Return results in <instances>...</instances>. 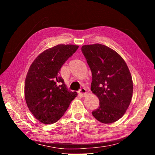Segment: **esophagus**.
Wrapping results in <instances>:
<instances>
[{"mask_svg":"<svg viewBox=\"0 0 155 155\" xmlns=\"http://www.w3.org/2000/svg\"><path fill=\"white\" fill-rule=\"evenodd\" d=\"M87 91V90H86V89L81 88V89H80L79 90H78V93L82 97H84L86 95V94H87V91Z\"/></svg>","mask_w":155,"mask_h":155,"instance_id":"34e87169","label":"esophagus"}]
</instances>
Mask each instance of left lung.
<instances>
[{"label": "left lung", "mask_w": 155, "mask_h": 155, "mask_svg": "<svg viewBox=\"0 0 155 155\" xmlns=\"http://www.w3.org/2000/svg\"><path fill=\"white\" fill-rule=\"evenodd\" d=\"M81 51L92 74L91 90L100 101L93 116L104 124L117 121L133 96L132 77L127 64L117 52L103 44L84 45Z\"/></svg>", "instance_id": "8db88e82"}]
</instances>
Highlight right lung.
<instances>
[{"label":"right lung","instance_id":"right-lung-1","mask_svg":"<svg viewBox=\"0 0 155 155\" xmlns=\"http://www.w3.org/2000/svg\"><path fill=\"white\" fill-rule=\"evenodd\" d=\"M78 46L59 44L37 57L28 69L25 96L28 109L37 120L46 124L56 122L77 97L70 91L59 76L62 65L77 51Z\"/></svg>","mask_w":155,"mask_h":155}]
</instances>
